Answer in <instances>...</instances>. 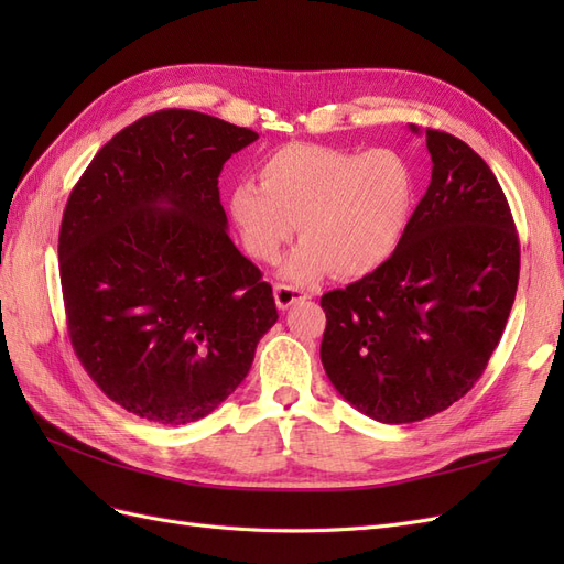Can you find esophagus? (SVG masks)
Masks as SVG:
<instances>
[{
  "label": "esophagus",
  "mask_w": 564,
  "mask_h": 564,
  "mask_svg": "<svg viewBox=\"0 0 564 564\" xmlns=\"http://www.w3.org/2000/svg\"><path fill=\"white\" fill-rule=\"evenodd\" d=\"M305 299H308V294H305V292H299V289H294V286L275 284V303H278V308H280V311L292 308L294 303L305 301Z\"/></svg>",
  "instance_id": "esophagus-1"
}]
</instances>
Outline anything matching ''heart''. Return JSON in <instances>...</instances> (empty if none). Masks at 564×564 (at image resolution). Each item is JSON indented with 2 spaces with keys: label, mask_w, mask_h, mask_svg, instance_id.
I'll use <instances>...</instances> for the list:
<instances>
[{
  "label": "heart",
  "mask_w": 564,
  "mask_h": 564,
  "mask_svg": "<svg viewBox=\"0 0 564 564\" xmlns=\"http://www.w3.org/2000/svg\"><path fill=\"white\" fill-rule=\"evenodd\" d=\"M416 183L400 152H352L317 143H289L261 162L259 185L230 193V216L247 251L275 263L296 232L303 242L282 265L294 284L327 272L362 278L398 249L414 209Z\"/></svg>",
  "instance_id": "heart-1"
}]
</instances>
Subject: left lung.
I'll return each instance as SVG.
<instances>
[{
  "label": "left lung",
  "mask_w": 564,
  "mask_h": 564,
  "mask_svg": "<svg viewBox=\"0 0 564 564\" xmlns=\"http://www.w3.org/2000/svg\"><path fill=\"white\" fill-rule=\"evenodd\" d=\"M425 148L431 185L398 249L319 301L324 371L340 398L381 423H414L464 398L518 292L520 245L497 176L452 133L425 129Z\"/></svg>",
  "instance_id": "1"
}]
</instances>
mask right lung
I'll return each mask as SVG.
<instances>
[{"label":"right lung","mask_w":564,"mask_h":564,"mask_svg":"<svg viewBox=\"0 0 564 564\" xmlns=\"http://www.w3.org/2000/svg\"><path fill=\"white\" fill-rule=\"evenodd\" d=\"M256 139L212 115L160 110L112 135L67 199L58 261L73 348L135 416L212 414L278 322L218 195L220 169Z\"/></svg>","instance_id":"add662e5"}]
</instances>
